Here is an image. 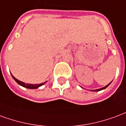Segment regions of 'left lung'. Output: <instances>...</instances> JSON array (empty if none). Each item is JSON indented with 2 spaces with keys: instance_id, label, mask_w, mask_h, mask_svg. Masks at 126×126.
Returning a JSON list of instances; mask_svg holds the SVG:
<instances>
[{
  "instance_id": "8db88e82",
  "label": "left lung",
  "mask_w": 126,
  "mask_h": 126,
  "mask_svg": "<svg viewBox=\"0 0 126 126\" xmlns=\"http://www.w3.org/2000/svg\"><path fill=\"white\" fill-rule=\"evenodd\" d=\"M111 82H110V84H107V85H106V86H105V87H103V88H101V89H99L91 90V91H101V90H103V89H106V88H107V87H108V86H109V85H110V84H111Z\"/></svg>"
}]
</instances>
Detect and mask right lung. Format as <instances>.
<instances>
[{
    "label": "right lung",
    "mask_w": 126,
    "mask_h": 126,
    "mask_svg": "<svg viewBox=\"0 0 126 126\" xmlns=\"http://www.w3.org/2000/svg\"><path fill=\"white\" fill-rule=\"evenodd\" d=\"M12 77L13 78V79L16 81L19 85H21L22 87H25L27 89H37V88H39V87H41L42 85H44L47 81H46L45 82H43V83H41V84H29V83H25V82H22V81H20L19 80L16 79V78H15L14 76H13V74H11Z\"/></svg>",
    "instance_id": "right-lung-1"
}]
</instances>
